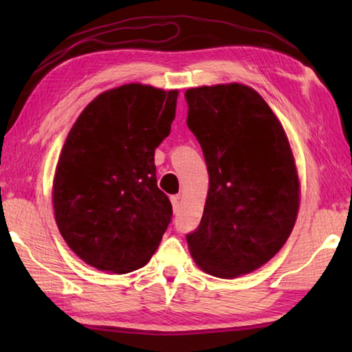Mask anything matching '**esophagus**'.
I'll return each mask as SVG.
<instances>
[{
	"label": "esophagus",
	"mask_w": 352,
	"mask_h": 352,
	"mask_svg": "<svg viewBox=\"0 0 352 352\" xmlns=\"http://www.w3.org/2000/svg\"><path fill=\"white\" fill-rule=\"evenodd\" d=\"M170 204H172V210H174V212H178L180 211V195H172L170 197Z\"/></svg>",
	"instance_id": "1"
}]
</instances>
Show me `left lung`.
I'll list each match as a JSON object with an SVG mask.
<instances>
[{"instance_id": "1", "label": "left lung", "mask_w": 352, "mask_h": 352, "mask_svg": "<svg viewBox=\"0 0 352 352\" xmlns=\"http://www.w3.org/2000/svg\"><path fill=\"white\" fill-rule=\"evenodd\" d=\"M186 124L210 175L204 216L188 234L208 275L233 279L267 264L294 230L301 186L283 124L243 83L189 88Z\"/></svg>"}]
</instances>
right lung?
<instances>
[{
    "label": "right lung",
    "mask_w": 352,
    "mask_h": 352,
    "mask_svg": "<svg viewBox=\"0 0 352 352\" xmlns=\"http://www.w3.org/2000/svg\"><path fill=\"white\" fill-rule=\"evenodd\" d=\"M178 90L126 83L94 98L71 127L52 180L56 223L94 269L144 267L170 222L155 175V148L169 136Z\"/></svg>",
    "instance_id": "right-lung-1"
}]
</instances>
